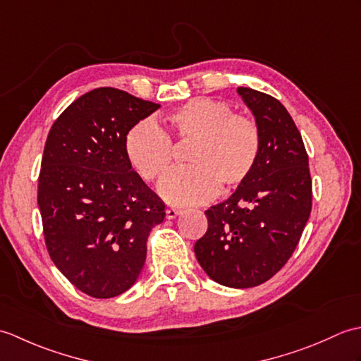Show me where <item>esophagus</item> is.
Listing matches in <instances>:
<instances>
[{"label":"esophagus","instance_id":"esophagus-1","mask_svg":"<svg viewBox=\"0 0 361 361\" xmlns=\"http://www.w3.org/2000/svg\"><path fill=\"white\" fill-rule=\"evenodd\" d=\"M181 209H176V208H167L166 209V217L167 219H175L176 216H180Z\"/></svg>","mask_w":361,"mask_h":361}]
</instances>
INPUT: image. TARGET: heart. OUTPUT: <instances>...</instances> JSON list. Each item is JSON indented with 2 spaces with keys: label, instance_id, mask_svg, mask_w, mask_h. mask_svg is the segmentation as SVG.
I'll use <instances>...</instances> for the list:
<instances>
[{
  "label": "heart",
  "instance_id": "heart-1",
  "mask_svg": "<svg viewBox=\"0 0 361 361\" xmlns=\"http://www.w3.org/2000/svg\"><path fill=\"white\" fill-rule=\"evenodd\" d=\"M175 141L192 147L189 167L176 169L159 183V195L172 204H198L247 181L260 152L255 121L233 113L226 102L211 97L190 99L167 114L166 127L152 119L137 121L126 135L127 161L144 181L161 178L172 164Z\"/></svg>",
  "mask_w": 361,
  "mask_h": 361
}]
</instances>
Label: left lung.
Listing matches in <instances>:
<instances>
[{"mask_svg": "<svg viewBox=\"0 0 361 361\" xmlns=\"http://www.w3.org/2000/svg\"><path fill=\"white\" fill-rule=\"evenodd\" d=\"M255 114L260 152L235 192L204 211L208 231L195 256L212 281L233 288L264 283L293 255L312 211L309 157L301 133L278 99L237 88Z\"/></svg>", "mask_w": 361, "mask_h": 361, "instance_id": "left-lung-1", "label": "left lung"}]
</instances>
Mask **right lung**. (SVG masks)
<instances>
[{
    "label": "right lung",
    "mask_w": 361,
    "mask_h": 361,
    "mask_svg": "<svg viewBox=\"0 0 361 361\" xmlns=\"http://www.w3.org/2000/svg\"><path fill=\"white\" fill-rule=\"evenodd\" d=\"M158 104L104 87L54 122L44 144L38 208L52 262L93 298L124 293L140 276L164 203L126 157V135Z\"/></svg>",
    "instance_id": "right-lung-1"
}]
</instances>
